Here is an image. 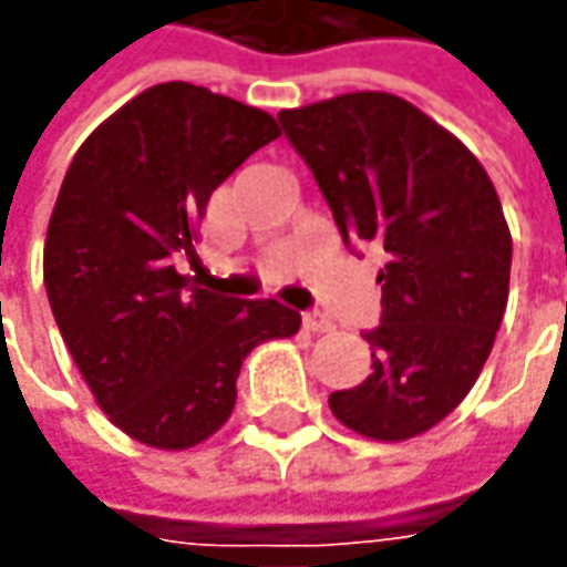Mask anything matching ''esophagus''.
<instances>
[{
	"instance_id": "1",
	"label": "esophagus",
	"mask_w": 567,
	"mask_h": 567,
	"mask_svg": "<svg viewBox=\"0 0 567 567\" xmlns=\"http://www.w3.org/2000/svg\"><path fill=\"white\" fill-rule=\"evenodd\" d=\"M303 329L307 332H332V319L326 313H319V310H310V313H303Z\"/></svg>"
}]
</instances>
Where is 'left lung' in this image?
Returning a JSON list of instances; mask_svg holds the SVG:
<instances>
[{
	"label": "left lung",
	"instance_id": "obj_1",
	"mask_svg": "<svg viewBox=\"0 0 567 567\" xmlns=\"http://www.w3.org/2000/svg\"><path fill=\"white\" fill-rule=\"evenodd\" d=\"M344 245L384 248L372 372L329 396L372 441H410L460 406L509 300L512 235L487 171L450 130L391 92L279 114Z\"/></svg>",
	"mask_w": 567,
	"mask_h": 567
}]
</instances>
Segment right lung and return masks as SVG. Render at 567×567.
<instances>
[{
  "instance_id": "add662e5",
  "label": "right lung",
  "mask_w": 567,
  "mask_h": 567,
  "mask_svg": "<svg viewBox=\"0 0 567 567\" xmlns=\"http://www.w3.org/2000/svg\"><path fill=\"white\" fill-rule=\"evenodd\" d=\"M276 136L267 111L173 80L99 123L64 173L45 295L95 403L138 444L217 434L245 357L300 329L279 300L219 298L173 267L195 251L214 188Z\"/></svg>"
}]
</instances>
